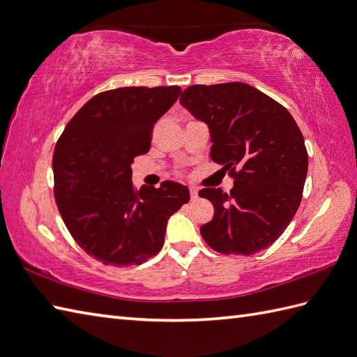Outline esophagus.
Wrapping results in <instances>:
<instances>
[{"label": "esophagus", "mask_w": 357, "mask_h": 357, "mask_svg": "<svg viewBox=\"0 0 357 357\" xmlns=\"http://www.w3.org/2000/svg\"><path fill=\"white\" fill-rule=\"evenodd\" d=\"M199 196H197V190L195 188V187H192L190 188V199H192V201H196Z\"/></svg>", "instance_id": "34e87169"}]
</instances>
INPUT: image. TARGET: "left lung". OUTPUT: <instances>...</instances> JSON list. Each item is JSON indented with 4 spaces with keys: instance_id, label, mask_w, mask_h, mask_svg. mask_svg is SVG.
<instances>
[{
    "instance_id": "1",
    "label": "left lung",
    "mask_w": 357,
    "mask_h": 357,
    "mask_svg": "<svg viewBox=\"0 0 357 357\" xmlns=\"http://www.w3.org/2000/svg\"><path fill=\"white\" fill-rule=\"evenodd\" d=\"M181 105L210 129L214 162L234 178L229 195L199 192L214 206L201 227L208 246L222 254L252 255L284 233L303 197L309 156L284 106L242 82L193 85Z\"/></svg>"
}]
</instances>
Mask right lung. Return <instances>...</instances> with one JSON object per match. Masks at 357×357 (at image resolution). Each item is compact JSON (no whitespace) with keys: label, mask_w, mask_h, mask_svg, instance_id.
Listing matches in <instances>:
<instances>
[{"label":"right lung","mask_w":357,"mask_h":357,"mask_svg":"<svg viewBox=\"0 0 357 357\" xmlns=\"http://www.w3.org/2000/svg\"><path fill=\"white\" fill-rule=\"evenodd\" d=\"M179 86H126L91 98L66 124L53 155L54 197L73 238L103 264H141L160 252L167 220L190 201L178 182L132 185V162L151 149L153 124Z\"/></svg>","instance_id":"right-lung-1"}]
</instances>
